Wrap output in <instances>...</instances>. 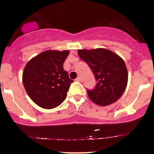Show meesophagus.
<instances>
[{"mask_svg": "<svg viewBox=\"0 0 154 154\" xmlns=\"http://www.w3.org/2000/svg\"><path fill=\"white\" fill-rule=\"evenodd\" d=\"M75 80L77 81V82H82V79H81V77H77V78Z\"/></svg>", "mask_w": 154, "mask_h": 154, "instance_id": "esophagus-1", "label": "esophagus"}]
</instances>
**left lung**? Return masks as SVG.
<instances>
[{
	"label": "left lung",
	"mask_w": 154,
	"mask_h": 154,
	"mask_svg": "<svg viewBox=\"0 0 154 154\" xmlns=\"http://www.w3.org/2000/svg\"><path fill=\"white\" fill-rule=\"evenodd\" d=\"M77 52L79 58L88 63L96 80L93 90L87 89L91 100L100 106L116 102L128 85V70L123 59L104 48L78 50Z\"/></svg>",
	"instance_id": "8db88e82"
}]
</instances>
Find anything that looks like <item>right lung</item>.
Returning <instances> with one entry per match:
<instances>
[{
	"label": "right lung",
	"instance_id": "1",
	"mask_svg": "<svg viewBox=\"0 0 154 154\" xmlns=\"http://www.w3.org/2000/svg\"><path fill=\"white\" fill-rule=\"evenodd\" d=\"M69 51H45L32 58L24 67L22 82L32 101L46 109L56 108L66 98L73 80L63 64Z\"/></svg>",
	"mask_w": 154,
	"mask_h": 154
}]
</instances>
